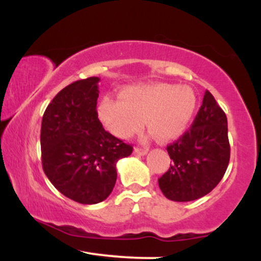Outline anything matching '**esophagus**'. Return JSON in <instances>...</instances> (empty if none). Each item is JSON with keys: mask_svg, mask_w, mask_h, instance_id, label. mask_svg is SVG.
Returning a JSON list of instances; mask_svg holds the SVG:
<instances>
[{"mask_svg": "<svg viewBox=\"0 0 261 261\" xmlns=\"http://www.w3.org/2000/svg\"><path fill=\"white\" fill-rule=\"evenodd\" d=\"M134 152H135V153H136V154H140V155H145V154H147V152H148V148H146V147H135Z\"/></svg>", "mask_w": 261, "mask_h": 261, "instance_id": "34e87169", "label": "esophagus"}]
</instances>
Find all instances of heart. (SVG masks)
Returning a JSON list of instances; mask_svg holds the SVG:
<instances>
[{"label": "heart", "instance_id": "b5f03b06", "mask_svg": "<svg viewBox=\"0 0 261 261\" xmlns=\"http://www.w3.org/2000/svg\"><path fill=\"white\" fill-rule=\"evenodd\" d=\"M196 109V95L189 87L169 83L130 87L120 98L104 97L98 116L104 126L120 139L147 126L160 141L174 140L187 130Z\"/></svg>", "mask_w": 261, "mask_h": 261}]
</instances>
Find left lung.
<instances>
[{"mask_svg": "<svg viewBox=\"0 0 261 261\" xmlns=\"http://www.w3.org/2000/svg\"><path fill=\"white\" fill-rule=\"evenodd\" d=\"M167 151L172 164L158 185L172 201L200 199L223 178L230 155L227 116L208 91L191 127Z\"/></svg>", "mask_w": 261, "mask_h": 261, "instance_id": "8db88e82", "label": "left lung"}]
</instances>
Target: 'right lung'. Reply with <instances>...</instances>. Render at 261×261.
Here are the masks:
<instances>
[{
    "mask_svg": "<svg viewBox=\"0 0 261 261\" xmlns=\"http://www.w3.org/2000/svg\"><path fill=\"white\" fill-rule=\"evenodd\" d=\"M98 77L61 89L41 120V163L62 195L83 205L106 200L116 181V162L133 146L104 130L98 119Z\"/></svg>",
    "mask_w": 261,
    "mask_h": 261,
    "instance_id": "add662e5",
    "label": "right lung"
}]
</instances>
